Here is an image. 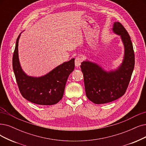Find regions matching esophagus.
<instances>
[{
	"mask_svg": "<svg viewBox=\"0 0 146 146\" xmlns=\"http://www.w3.org/2000/svg\"><path fill=\"white\" fill-rule=\"evenodd\" d=\"M82 59L80 57H77L75 60V65L76 67H79L81 65Z\"/></svg>",
	"mask_w": 146,
	"mask_h": 146,
	"instance_id": "34e87169",
	"label": "esophagus"
}]
</instances>
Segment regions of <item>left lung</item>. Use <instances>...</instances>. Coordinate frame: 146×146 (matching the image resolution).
Here are the masks:
<instances>
[{"mask_svg":"<svg viewBox=\"0 0 146 146\" xmlns=\"http://www.w3.org/2000/svg\"><path fill=\"white\" fill-rule=\"evenodd\" d=\"M112 29L115 34L120 36L124 45V57L121 65L110 71L88 60L83 61L81 65L86 96L96 104L112 102L125 94L135 65V55L129 35L119 22H114Z\"/></svg>","mask_w":146,"mask_h":146,"instance_id":"left-lung-1","label":"left lung"}]
</instances>
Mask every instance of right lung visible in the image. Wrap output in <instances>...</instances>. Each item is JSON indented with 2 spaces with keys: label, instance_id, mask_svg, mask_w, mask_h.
I'll return each instance as SVG.
<instances>
[{
  "label": "right lung",
  "instance_id": "add662e5",
  "mask_svg": "<svg viewBox=\"0 0 146 146\" xmlns=\"http://www.w3.org/2000/svg\"><path fill=\"white\" fill-rule=\"evenodd\" d=\"M17 39L13 58V67L22 96L29 101L42 106L59 102L63 95L69 75L74 69L75 59L64 62L48 74L39 77L27 75L21 67L19 58V40Z\"/></svg>",
  "mask_w": 146,
  "mask_h": 146
}]
</instances>
